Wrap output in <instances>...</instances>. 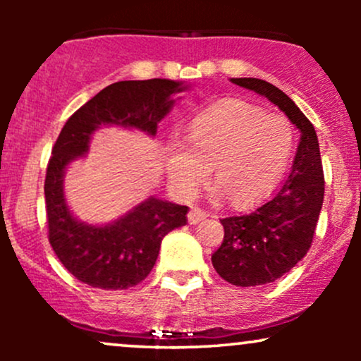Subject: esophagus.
Returning a JSON list of instances; mask_svg holds the SVG:
<instances>
[{
  "label": "esophagus",
  "mask_w": 361,
  "mask_h": 361,
  "mask_svg": "<svg viewBox=\"0 0 361 361\" xmlns=\"http://www.w3.org/2000/svg\"><path fill=\"white\" fill-rule=\"evenodd\" d=\"M209 217V214L205 212V210L198 209V207H193L192 210L188 212V222L190 224H198L200 221H204V219Z\"/></svg>",
  "instance_id": "esophagus-1"
}]
</instances>
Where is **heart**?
<instances>
[{"label": "heart", "mask_w": 361, "mask_h": 361, "mask_svg": "<svg viewBox=\"0 0 361 361\" xmlns=\"http://www.w3.org/2000/svg\"><path fill=\"white\" fill-rule=\"evenodd\" d=\"M186 148L166 149L168 173L185 197H192L212 168L215 193L233 207H250L275 188L293 151V128L285 117L264 114L241 100H226L198 114L186 134Z\"/></svg>", "instance_id": "heart-1"}]
</instances>
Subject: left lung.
<instances>
[{
    "instance_id": "obj_1",
    "label": "left lung",
    "mask_w": 361,
    "mask_h": 361,
    "mask_svg": "<svg viewBox=\"0 0 361 361\" xmlns=\"http://www.w3.org/2000/svg\"><path fill=\"white\" fill-rule=\"evenodd\" d=\"M231 81L268 98L300 130L292 171L275 197L250 214L221 219L215 271L238 287H256L279 280L307 255L324 202V173L314 126L283 91L256 78Z\"/></svg>"
}]
</instances>
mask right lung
Here are the masks:
<instances>
[{
    "instance_id": "right-lung-1",
    "label": "right lung",
    "mask_w": 361,
    "mask_h": 361,
    "mask_svg": "<svg viewBox=\"0 0 361 361\" xmlns=\"http://www.w3.org/2000/svg\"><path fill=\"white\" fill-rule=\"evenodd\" d=\"M186 86L171 80L118 81L94 94L62 127L45 173V210L49 243L71 275L93 288L126 290L142 281L154 267L161 241L186 224L188 207L149 197L106 226L80 222L64 198L66 168L85 156L100 126L134 127L156 135L157 123L169 114L173 94Z\"/></svg>"
}]
</instances>
